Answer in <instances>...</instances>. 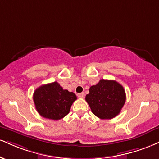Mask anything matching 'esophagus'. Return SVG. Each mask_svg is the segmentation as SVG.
<instances>
[{"label": "esophagus", "instance_id": "esophagus-1", "mask_svg": "<svg viewBox=\"0 0 159 159\" xmlns=\"http://www.w3.org/2000/svg\"><path fill=\"white\" fill-rule=\"evenodd\" d=\"M77 95H78V98H84V96H85V94L84 93H78Z\"/></svg>", "mask_w": 159, "mask_h": 159}]
</instances>
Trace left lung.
I'll return each mask as SVG.
<instances>
[{
    "mask_svg": "<svg viewBox=\"0 0 159 159\" xmlns=\"http://www.w3.org/2000/svg\"><path fill=\"white\" fill-rule=\"evenodd\" d=\"M86 101L93 113L101 119H111L121 112L126 101L124 87L114 80L101 79L90 87Z\"/></svg>",
    "mask_w": 159,
    "mask_h": 159,
    "instance_id": "1",
    "label": "left lung"
}]
</instances>
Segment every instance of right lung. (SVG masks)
I'll return each instance as SVG.
<instances>
[{
    "label": "right lung",
    "mask_w": 159,
    "mask_h": 159,
    "mask_svg": "<svg viewBox=\"0 0 159 159\" xmlns=\"http://www.w3.org/2000/svg\"><path fill=\"white\" fill-rule=\"evenodd\" d=\"M75 94L64 89L58 82L42 85L35 89L33 101L36 110L42 117L52 120L61 119L70 112Z\"/></svg>",
    "instance_id": "right-lung-1"
}]
</instances>
